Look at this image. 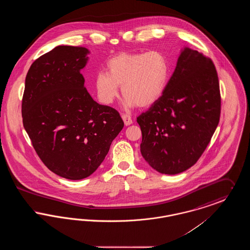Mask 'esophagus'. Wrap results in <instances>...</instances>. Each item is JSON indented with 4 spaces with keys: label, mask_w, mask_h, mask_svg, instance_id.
<instances>
[{
    "label": "esophagus",
    "mask_w": 250,
    "mask_h": 250,
    "mask_svg": "<svg viewBox=\"0 0 250 250\" xmlns=\"http://www.w3.org/2000/svg\"><path fill=\"white\" fill-rule=\"evenodd\" d=\"M122 118L124 120V123L125 125H130L131 124L133 123L130 115H128V114H123Z\"/></svg>",
    "instance_id": "obj_1"
}]
</instances>
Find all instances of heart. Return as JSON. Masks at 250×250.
Segmentation results:
<instances>
[{
    "label": "heart",
    "instance_id": "heart-1",
    "mask_svg": "<svg viewBox=\"0 0 250 250\" xmlns=\"http://www.w3.org/2000/svg\"><path fill=\"white\" fill-rule=\"evenodd\" d=\"M107 72L95 74L97 99L110 105L119 95V86L128 107H146L155 103L166 90L171 65L166 55L157 50L122 52L107 61Z\"/></svg>",
    "mask_w": 250,
    "mask_h": 250
}]
</instances>
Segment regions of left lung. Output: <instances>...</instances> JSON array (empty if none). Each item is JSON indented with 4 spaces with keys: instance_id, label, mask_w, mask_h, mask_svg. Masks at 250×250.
Masks as SVG:
<instances>
[{
    "instance_id": "1",
    "label": "left lung",
    "mask_w": 250,
    "mask_h": 250,
    "mask_svg": "<svg viewBox=\"0 0 250 250\" xmlns=\"http://www.w3.org/2000/svg\"><path fill=\"white\" fill-rule=\"evenodd\" d=\"M220 108L214 62L197 50L182 49L164 94L137 118L143 158L160 173L187 170L210 143Z\"/></svg>"
}]
</instances>
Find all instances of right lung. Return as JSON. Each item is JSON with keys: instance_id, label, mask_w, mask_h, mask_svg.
Here are the masks:
<instances>
[{"instance_id": "right-lung-1", "label": "right lung", "mask_w": 250, "mask_h": 250, "mask_svg": "<svg viewBox=\"0 0 250 250\" xmlns=\"http://www.w3.org/2000/svg\"><path fill=\"white\" fill-rule=\"evenodd\" d=\"M89 52L58 46L36 59L25 79L24 128L48 169L69 180L94 173L124 127L119 112L95 102L84 87L81 70Z\"/></svg>"}]
</instances>
